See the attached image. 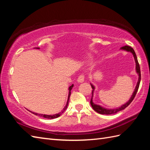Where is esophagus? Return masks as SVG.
Here are the masks:
<instances>
[{
	"label": "esophagus",
	"instance_id": "esophagus-1",
	"mask_svg": "<svg viewBox=\"0 0 150 150\" xmlns=\"http://www.w3.org/2000/svg\"><path fill=\"white\" fill-rule=\"evenodd\" d=\"M84 81V75H81L80 76H79V77L77 79V82H79V83H82Z\"/></svg>",
	"mask_w": 150,
	"mask_h": 150
}]
</instances>
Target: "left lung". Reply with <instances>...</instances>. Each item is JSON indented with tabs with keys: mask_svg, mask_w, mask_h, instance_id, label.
Here are the masks:
<instances>
[{
	"mask_svg": "<svg viewBox=\"0 0 150 150\" xmlns=\"http://www.w3.org/2000/svg\"><path fill=\"white\" fill-rule=\"evenodd\" d=\"M120 50H122L124 51H126V52H131L133 55V57H134V59H135V64H136V72L137 73V74L139 75V79H138V82L137 83V86L135 88V90L133 91V93L132 95L131 98H129V100L126 103H125L124 104H123L122 106H121L119 108H115V109H107V108H105L102 107L100 105H98L93 103V92L95 90V86H94L90 84L92 89H93V90H92V97L91 98V101H90V104L91 105L92 108H93V109L96 111V112L100 113V114H103V115H111V114H114V113H116L117 112H119V111H121V110H123L125 109L126 107H128L129 105L130 104V103H132L133 101V98H135V95L137 92L138 91V89L139 87V84H140V82H141V69H140V66H139V64L138 62V60H137V55L135 54V52L134 50H133L132 47H130L129 46H123L122 47H120Z\"/></svg>",
	"mask_w": 150,
	"mask_h": 150,
	"instance_id": "left-lung-1",
	"label": "left lung"
}]
</instances>
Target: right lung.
<instances>
[{
    "label": "right lung",
    "instance_id": "obj_1",
    "mask_svg": "<svg viewBox=\"0 0 150 150\" xmlns=\"http://www.w3.org/2000/svg\"><path fill=\"white\" fill-rule=\"evenodd\" d=\"M35 48H37V49H40L39 47H35ZM73 87V84H72L71 86H70L69 87L68 90H69V94H68V100H67V103L66 104L65 107L63 108V110L60 111V112L57 113V114H54V115H45V114H40V113H34L32 112V111H30V112H31L32 113H33L34 115H38V116H40V117H42L44 118H46V119H55V118H57L60 117L61 115L64 112V111L66 110L67 107H68V102H69V97H70V95H71V89Z\"/></svg>",
    "mask_w": 150,
    "mask_h": 150
}]
</instances>
